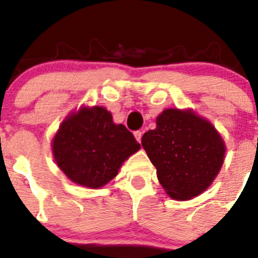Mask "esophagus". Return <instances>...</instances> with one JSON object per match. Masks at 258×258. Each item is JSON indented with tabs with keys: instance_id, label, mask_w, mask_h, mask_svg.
Segmentation results:
<instances>
[{
	"instance_id": "34e87169",
	"label": "esophagus",
	"mask_w": 258,
	"mask_h": 258,
	"mask_svg": "<svg viewBox=\"0 0 258 258\" xmlns=\"http://www.w3.org/2000/svg\"><path fill=\"white\" fill-rule=\"evenodd\" d=\"M134 136H135V139H136V140L139 141V143H141V138H143V132H141V131L134 132Z\"/></svg>"
}]
</instances>
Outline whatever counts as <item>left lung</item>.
Here are the masks:
<instances>
[{
    "instance_id": "1",
    "label": "left lung",
    "mask_w": 258,
    "mask_h": 258,
    "mask_svg": "<svg viewBox=\"0 0 258 258\" xmlns=\"http://www.w3.org/2000/svg\"><path fill=\"white\" fill-rule=\"evenodd\" d=\"M141 145L167 196L189 201L211 186L225 161L226 144L207 118L192 109L168 108L155 118Z\"/></svg>"
}]
</instances>
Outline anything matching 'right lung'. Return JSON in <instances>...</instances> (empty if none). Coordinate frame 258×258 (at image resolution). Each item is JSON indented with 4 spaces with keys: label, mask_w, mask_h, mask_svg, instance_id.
I'll return each mask as SVG.
<instances>
[{
    "label": "right lung",
    "mask_w": 258,
    "mask_h": 258,
    "mask_svg": "<svg viewBox=\"0 0 258 258\" xmlns=\"http://www.w3.org/2000/svg\"><path fill=\"white\" fill-rule=\"evenodd\" d=\"M140 149L134 135L113 120L100 105H82L60 123L51 150L55 163L74 184L99 189L118 175L132 154Z\"/></svg>",
    "instance_id": "obj_1"
}]
</instances>
